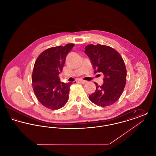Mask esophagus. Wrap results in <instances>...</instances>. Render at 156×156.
<instances>
[{
	"label": "esophagus",
	"instance_id": "obj_1",
	"mask_svg": "<svg viewBox=\"0 0 156 156\" xmlns=\"http://www.w3.org/2000/svg\"><path fill=\"white\" fill-rule=\"evenodd\" d=\"M80 82H81L82 83H87V81H84V80H80Z\"/></svg>",
	"mask_w": 156,
	"mask_h": 156
}]
</instances>
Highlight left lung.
Here are the masks:
<instances>
[{
    "instance_id": "8db88e82",
    "label": "left lung",
    "mask_w": 156,
    "mask_h": 156,
    "mask_svg": "<svg viewBox=\"0 0 156 156\" xmlns=\"http://www.w3.org/2000/svg\"><path fill=\"white\" fill-rule=\"evenodd\" d=\"M85 49L94 73H102L104 75L101 86L95 82L96 90L89 95V100L102 107L110 106L119 99L126 85L127 73L123 59L116 50L107 45L89 44Z\"/></svg>"
}]
</instances>
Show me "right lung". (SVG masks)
<instances>
[{"label":"right lung","mask_w":156,"mask_h":156,"mask_svg":"<svg viewBox=\"0 0 156 156\" xmlns=\"http://www.w3.org/2000/svg\"><path fill=\"white\" fill-rule=\"evenodd\" d=\"M74 45L67 44L47 49L35 62L32 85L37 99L47 108L59 109L67 104L72 82H60L58 75L62 71L67 54Z\"/></svg>","instance_id":"obj_1"}]
</instances>
